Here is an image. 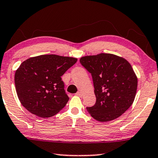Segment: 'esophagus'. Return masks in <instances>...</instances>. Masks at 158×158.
<instances>
[{
  "label": "esophagus",
  "instance_id": "34e87169",
  "mask_svg": "<svg viewBox=\"0 0 158 158\" xmlns=\"http://www.w3.org/2000/svg\"><path fill=\"white\" fill-rule=\"evenodd\" d=\"M76 95H77V96H79V97H82V93H81V92H77V93H76Z\"/></svg>",
  "mask_w": 158,
  "mask_h": 158
}]
</instances>
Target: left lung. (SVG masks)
I'll use <instances>...</instances> for the list:
<instances>
[{"label":"left lung","mask_w":158,"mask_h":158,"mask_svg":"<svg viewBox=\"0 0 158 158\" xmlns=\"http://www.w3.org/2000/svg\"><path fill=\"white\" fill-rule=\"evenodd\" d=\"M80 63L91 74L95 105L87 107L93 118L107 122L121 116L135 100L137 77L130 63L111 53L86 56Z\"/></svg>","instance_id":"1"}]
</instances>
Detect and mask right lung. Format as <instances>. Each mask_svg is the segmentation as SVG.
Here are the masks:
<instances>
[{
    "instance_id": "add662e5",
    "label": "right lung",
    "mask_w": 158,
    "mask_h": 158,
    "mask_svg": "<svg viewBox=\"0 0 158 158\" xmlns=\"http://www.w3.org/2000/svg\"><path fill=\"white\" fill-rule=\"evenodd\" d=\"M77 61L76 58L54 54L40 55L23 61L15 75L21 105L41 118L58 114L69 100L61 76Z\"/></svg>"
}]
</instances>
